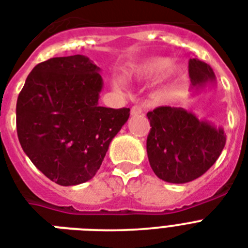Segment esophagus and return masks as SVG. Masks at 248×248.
Instances as JSON below:
<instances>
[{"instance_id": "34e87169", "label": "esophagus", "mask_w": 248, "mask_h": 248, "mask_svg": "<svg viewBox=\"0 0 248 248\" xmlns=\"http://www.w3.org/2000/svg\"><path fill=\"white\" fill-rule=\"evenodd\" d=\"M141 113H143V108L139 105H134L131 108V116H139Z\"/></svg>"}]
</instances>
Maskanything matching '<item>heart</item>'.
<instances>
[{
    "label": "heart",
    "mask_w": 248,
    "mask_h": 248,
    "mask_svg": "<svg viewBox=\"0 0 248 248\" xmlns=\"http://www.w3.org/2000/svg\"><path fill=\"white\" fill-rule=\"evenodd\" d=\"M173 60L172 58L169 56H157V58H152V59L144 62L143 64H140L132 71V75L135 76L136 78L145 79V81H155V79L161 78L166 72L169 71L171 65H172ZM184 68L181 65L173 67L171 71V83L172 85H177L184 79ZM112 85L114 87H121L122 86V81L120 78H113Z\"/></svg>",
    "instance_id": "1"
}]
</instances>
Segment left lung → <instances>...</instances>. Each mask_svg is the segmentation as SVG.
Wrapping results in <instances>:
<instances>
[{
	"instance_id": "1",
	"label": "left lung",
	"mask_w": 248,
	"mask_h": 248,
	"mask_svg": "<svg viewBox=\"0 0 248 248\" xmlns=\"http://www.w3.org/2000/svg\"><path fill=\"white\" fill-rule=\"evenodd\" d=\"M189 77L194 93L216 83L212 68L198 59L189 60ZM147 116L152 126L147 139L148 159L163 181L184 184L202 176L225 147L224 128L200 120L190 110L165 105Z\"/></svg>"
}]
</instances>
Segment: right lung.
I'll return each mask as SVG.
<instances>
[{
  "label": "right lung",
  "instance_id": "right-lung-1",
  "mask_svg": "<svg viewBox=\"0 0 248 248\" xmlns=\"http://www.w3.org/2000/svg\"><path fill=\"white\" fill-rule=\"evenodd\" d=\"M100 68L85 55L37 64L16 101V130L24 153L56 184L95 176L130 109L99 105Z\"/></svg>",
  "mask_w": 248,
  "mask_h": 248
}]
</instances>
